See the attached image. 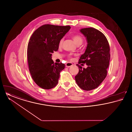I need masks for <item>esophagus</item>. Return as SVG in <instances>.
<instances>
[{"label":"esophagus","mask_w":132,"mask_h":132,"mask_svg":"<svg viewBox=\"0 0 132 132\" xmlns=\"http://www.w3.org/2000/svg\"><path fill=\"white\" fill-rule=\"evenodd\" d=\"M73 64L71 63V62H67V63H66V67H70L73 66Z\"/></svg>","instance_id":"34e87169"}]
</instances>
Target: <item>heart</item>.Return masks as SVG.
Segmentation results:
<instances>
[{"label": "heart", "instance_id": "heart-1", "mask_svg": "<svg viewBox=\"0 0 132 132\" xmlns=\"http://www.w3.org/2000/svg\"><path fill=\"white\" fill-rule=\"evenodd\" d=\"M73 40L74 41L75 43L76 44H77V45L82 44V42H83V39H82V38L81 36H79V35H75V36H73ZM62 42H63V39H62L60 40V43H59L60 45H61V44H62Z\"/></svg>", "mask_w": 132, "mask_h": 132}]
</instances>
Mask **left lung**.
Masks as SVG:
<instances>
[{
    "mask_svg": "<svg viewBox=\"0 0 132 132\" xmlns=\"http://www.w3.org/2000/svg\"><path fill=\"white\" fill-rule=\"evenodd\" d=\"M86 38L87 46L80 57L79 64L86 63L87 68H82L79 64V72L75 77L78 86L85 90L97 88L107 76L110 58V47L104 35L93 28L80 30Z\"/></svg>",
    "mask_w": 132,
    "mask_h": 132,
    "instance_id": "obj_1",
    "label": "left lung"
}]
</instances>
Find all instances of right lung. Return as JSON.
Listing matches in <instances>:
<instances>
[{
    "label": "right lung",
    "mask_w": 132,
    "mask_h": 132,
    "mask_svg": "<svg viewBox=\"0 0 132 132\" xmlns=\"http://www.w3.org/2000/svg\"><path fill=\"white\" fill-rule=\"evenodd\" d=\"M70 26L46 24L39 27L30 38L27 50L28 62L31 77L39 87L49 89L55 87L63 63H54L52 53L59 48L60 41L69 31Z\"/></svg>",
    "instance_id": "add662e5"
}]
</instances>
